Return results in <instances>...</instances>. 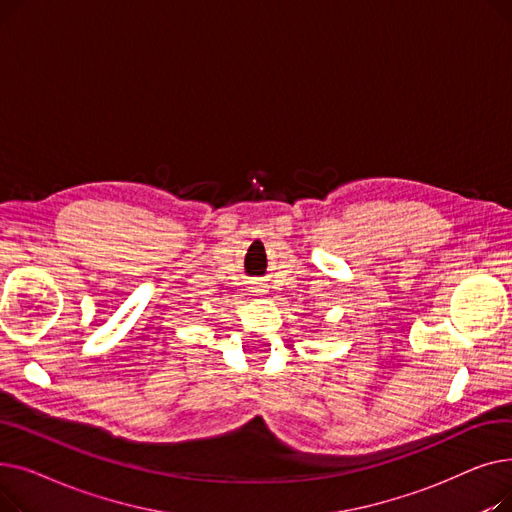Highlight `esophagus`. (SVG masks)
Instances as JSON below:
<instances>
[{
    "instance_id": "obj_1",
    "label": "esophagus",
    "mask_w": 512,
    "mask_h": 512,
    "mask_svg": "<svg viewBox=\"0 0 512 512\" xmlns=\"http://www.w3.org/2000/svg\"><path fill=\"white\" fill-rule=\"evenodd\" d=\"M253 292H263V290L261 288H253Z\"/></svg>"
}]
</instances>
